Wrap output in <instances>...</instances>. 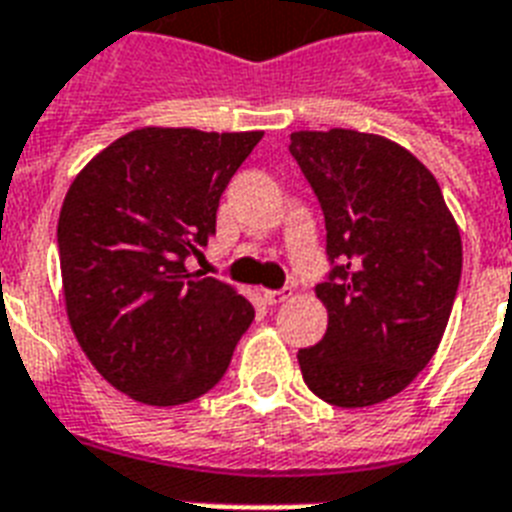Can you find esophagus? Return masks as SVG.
I'll list each match as a JSON object with an SVG mask.
<instances>
[{"label": "esophagus", "instance_id": "1", "mask_svg": "<svg viewBox=\"0 0 512 512\" xmlns=\"http://www.w3.org/2000/svg\"><path fill=\"white\" fill-rule=\"evenodd\" d=\"M295 295V289L292 287H284V289H265L263 297H265V303L268 305H279L284 303V300H289V297Z\"/></svg>", "mask_w": 512, "mask_h": 512}]
</instances>
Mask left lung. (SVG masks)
I'll return each instance as SVG.
<instances>
[{"label": "left lung", "mask_w": 512, "mask_h": 512, "mask_svg": "<svg viewBox=\"0 0 512 512\" xmlns=\"http://www.w3.org/2000/svg\"><path fill=\"white\" fill-rule=\"evenodd\" d=\"M289 154L324 212L327 332L297 353L305 385L356 409L396 396L444 337L462 241L444 193L406 148L356 130L292 132Z\"/></svg>", "instance_id": "left-lung-1"}]
</instances>
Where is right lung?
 <instances>
[{"label":"right lung","instance_id":"add662e5","mask_svg":"<svg viewBox=\"0 0 512 512\" xmlns=\"http://www.w3.org/2000/svg\"><path fill=\"white\" fill-rule=\"evenodd\" d=\"M263 132L146 127L100 151L66 193L58 252L68 321L116 390L177 406L215 388L255 308L185 271Z\"/></svg>","mask_w":512,"mask_h":512}]
</instances>
